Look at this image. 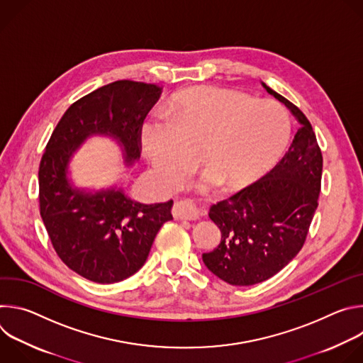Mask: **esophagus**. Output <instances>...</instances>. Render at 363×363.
Returning <instances> with one entry per match:
<instances>
[{
  "mask_svg": "<svg viewBox=\"0 0 363 363\" xmlns=\"http://www.w3.org/2000/svg\"><path fill=\"white\" fill-rule=\"evenodd\" d=\"M172 214L175 218L178 220H189V221H194V220H198L202 213L196 208V206H194L192 203L186 202V201H179L174 205V210H172Z\"/></svg>",
  "mask_w": 363,
  "mask_h": 363,
  "instance_id": "obj_1",
  "label": "esophagus"
}]
</instances>
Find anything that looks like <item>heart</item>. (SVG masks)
Instances as JSON below:
<instances>
[{"label": "heart", "instance_id": "heart-1", "mask_svg": "<svg viewBox=\"0 0 363 363\" xmlns=\"http://www.w3.org/2000/svg\"><path fill=\"white\" fill-rule=\"evenodd\" d=\"M168 116L143 119L139 138L155 174L168 184L194 165H205L195 186L208 192L220 185L238 189L263 175L280 157L290 136L286 111L273 100L234 90L199 86L174 94Z\"/></svg>", "mask_w": 363, "mask_h": 363}]
</instances>
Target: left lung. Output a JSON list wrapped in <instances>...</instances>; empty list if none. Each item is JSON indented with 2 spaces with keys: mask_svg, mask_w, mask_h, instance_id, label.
I'll list each match as a JSON object with an SVG mask.
<instances>
[{
  "mask_svg": "<svg viewBox=\"0 0 363 363\" xmlns=\"http://www.w3.org/2000/svg\"><path fill=\"white\" fill-rule=\"evenodd\" d=\"M263 86L300 126L270 172L211 206L221 242L202 260L233 286L262 283L284 269L301 250L319 205L323 157L313 128L291 101Z\"/></svg>",
  "mask_w": 363,
  "mask_h": 363,
  "instance_id": "1",
  "label": "left lung"
}]
</instances>
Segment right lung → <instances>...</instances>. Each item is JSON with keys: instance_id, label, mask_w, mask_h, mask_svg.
I'll use <instances>...</instances> for the list:
<instances>
[{"instance_id": "right-lung-1", "label": "right lung", "mask_w": 363, "mask_h": 363, "mask_svg": "<svg viewBox=\"0 0 363 363\" xmlns=\"http://www.w3.org/2000/svg\"><path fill=\"white\" fill-rule=\"evenodd\" d=\"M161 93L157 84L132 80L96 89L66 111L41 157L38 202L47 234L62 262L90 281L111 284L135 274L172 220L174 201L146 205L115 188L94 194L73 188L67 164L90 135L115 138L126 162L138 160L140 125Z\"/></svg>"}]
</instances>
